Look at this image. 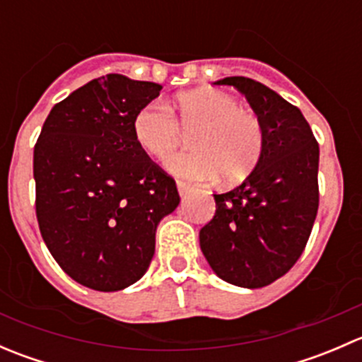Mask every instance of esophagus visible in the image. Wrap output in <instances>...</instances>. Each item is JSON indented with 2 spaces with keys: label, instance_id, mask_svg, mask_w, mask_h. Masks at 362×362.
I'll list each match as a JSON object with an SVG mask.
<instances>
[{
  "label": "esophagus",
  "instance_id": "esophagus-1",
  "mask_svg": "<svg viewBox=\"0 0 362 362\" xmlns=\"http://www.w3.org/2000/svg\"><path fill=\"white\" fill-rule=\"evenodd\" d=\"M177 189H178V194L180 196H187L189 192L192 191L191 185L185 184V182H177Z\"/></svg>",
  "mask_w": 362,
  "mask_h": 362
}]
</instances>
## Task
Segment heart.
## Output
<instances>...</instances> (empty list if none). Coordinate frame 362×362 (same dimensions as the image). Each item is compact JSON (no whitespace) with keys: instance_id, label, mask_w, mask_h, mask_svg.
<instances>
[{"instance_id":"heart-1","label":"heart","mask_w":362,"mask_h":362,"mask_svg":"<svg viewBox=\"0 0 362 362\" xmlns=\"http://www.w3.org/2000/svg\"><path fill=\"white\" fill-rule=\"evenodd\" d=\"M189 133L191 151L171 156L166 170L178 178L208 182L221 177L235 184L249 177L264 148V129L254 112L242 108L231 94L199 87L175 98L171 110L163 103L141 108L133 120V134L144 152L164 159Z\"/></svg>"}]
</instances>
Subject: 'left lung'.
Returning a JSON list of instances; mask_svg holds the SVG:
<instances>
[{
    "label": "left lung",
    "instance_id": "1",
    "mask_svg": "<svg viewBox=\"0 0 362 362\" xmlns=\"http://www.w3.org/2000/svg\"><path fill=\"white\" fill-rule=\"evenodd\" d=\"M217 86L245 94L264 129V148L238 187L214 194L215 215L199 245L215 275L247 289L286 275L305 250L319 208V144L301 110L247 76Z\"/></svg>",
    "mask_w": 362,
    "mask_h": 362
}]
</instances>
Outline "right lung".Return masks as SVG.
<instances>
[{"mask_svg":"<svg viewBox=\"0 0 362 362\" xmlns=\"http://www.w3.org/2000/svg\"><path fill=\"white\" fill-rule=\"evenodd\" d=\"M154 82L119 73L90 80L54 105L33 156L36 218L57 264L94 291L138 282L177 185L136 144L133 120L159 96Z\"/></svg>","mask_w":362,"mask_h":362,"instance_id":"obj_1","label":"right lung"}]
</instances>
